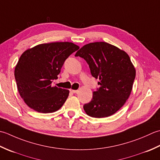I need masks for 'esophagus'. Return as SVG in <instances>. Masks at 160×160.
<instances>
[{"label":"esophagus","instance_id":"esophagus-1","mask_svg":"<svg viewBox=\"0 0 160 160\" xmlns=\"http://www.w3.org/2000/svg\"><path fill=\"white\" fill-rule=\"evenodd\" d=\"M70 92H72V93H77L78 90H72V89H70Z\"/></svg>","mask_w":160,"mask_h":160}]
</instances>
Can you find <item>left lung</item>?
<instances>
[{"label":"left lung","instance_id":"8db88e82","mask_svg":"<svg viewBox=\"0 0 160 160\" xmlns=\"http://www.w3.org/2000/svg\"><path fill=\"white\" fill-rule=\"evenodd\" d=\"M75 56L84 58L92 76L99 79V88L93 92L90 102L84 104L85 112L95 118L115 114L128 99L135 78L128 54L106 42H95L85 45Z\"/></svg>","mask_w":160,"mask_h":160}]
</instances>
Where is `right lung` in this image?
I'll use <instances>...</instances> for the list:
<instances>
[{"label":"right lung","instance_id":"right-lung-1","mask_svg":"<svg viewBox=\"0 0 160 160\" xmlns=\"http://www.w3.org/2000/svg\"><path fill=\"white\" fill-rule=\"evenodd\" d=\"M70 42L43 43L22 54L15 67L18 92L25 103L35 111L49 113L60 109L69 90L52 86L68 57L79 50Z\"/></svg>","mask_w":160,"mask_h":160}]
</instances>
